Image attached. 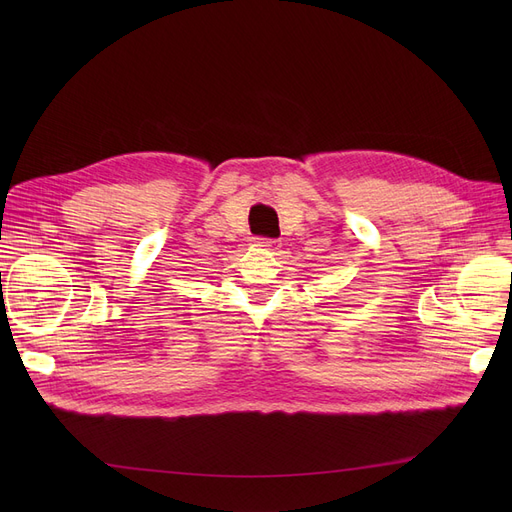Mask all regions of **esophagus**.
I'll list each match as a JSON object with an SVG mask.
<instances>
[{"instance_id":"esophagus-1","label":"esophagus","mask_w":512,"mask_h":512,"mask_svg":"<svg viewBox=\"0 0 512 512\" xmlns=\"http://www.w3.org/2000/svg\"><path fill=\"white\" fill-rule=\"evenodd\" d=\"M255 245H259V247H274V245H276V240H272V238H263V236H257V238H255Z\"/></svg>"}]
</instances>
